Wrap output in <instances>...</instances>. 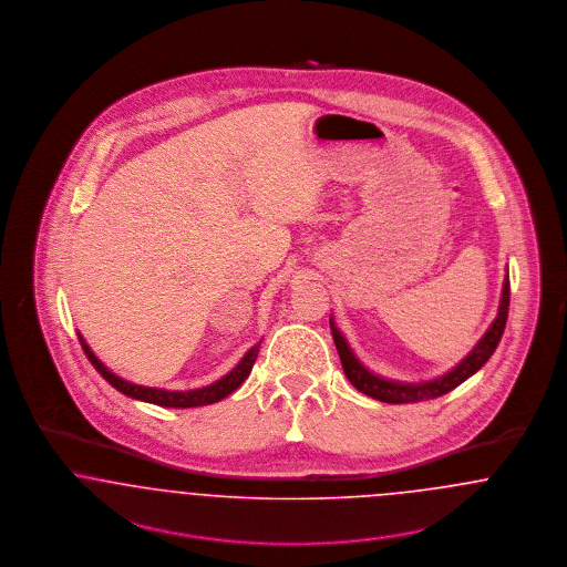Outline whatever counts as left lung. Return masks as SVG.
<instances>
[{
  "label": "left lung",
  "instance_id": "left-lung-1",
  "mask_svg": "<svg viewBox=\"0 0 567 567\" xmlns=\"http://www.w3.org/2000/svg\"><path fill=\"white\" fill-rule=\"evenodd\" d=\"M508 306H511V280L506 276L497 317H495V321L491 323V327L486 329V333L481 338V342L458 363L457 368H453L444 377L427 380V382H414V384L412 382H395V380H386V378L372 374L354 357L349 342L344 340L340 329L333 324V319H329V324H331L333 342H336V349H338V354H340L344 374L351 380L352 386L357 391L374 398L378 402H384V404H410V402L435 400V398L457 389L458 384L465 382L467 378L474 377L485 365L486 361L491 359V354L497 349V344L502 340V333L506 329V319H508Z\"/></svg>",
  "mask_w": 567,
  "mask_h": 567
}]
</instances>
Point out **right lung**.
<instances>
[{
	"mask_svg": "<svg viewBox=\"0 0 567 567\" xmlns=\"http://www.w3.org/2000/svg\"><path fill=\"white\" fill-rule=\"evenodd\" d=\"M79 340H81L82 351L89 357L91 365L102 374V377L109 380L110 384L121 391L123 395L127 398H134L140 402H148V404L165 405V408H195V405H208L220 402L223 398H227L229 393H234L244 380L250 374L255 361H257V352H259V344H255L250 351L244 354L240 359V363L227 374V377L216 380L208 386H202V389H193V391H165V389H155V386H142V384H134V382H127L123 378L112 374L109 368L93 354V351L89 349V344L84 342L81 333H79Z\"/></svg>",
	"mask_w": 567,
	"mask_h": 567,
	"instance_id": "add662e5",
	"label": "right lung"
}]
</instances>
